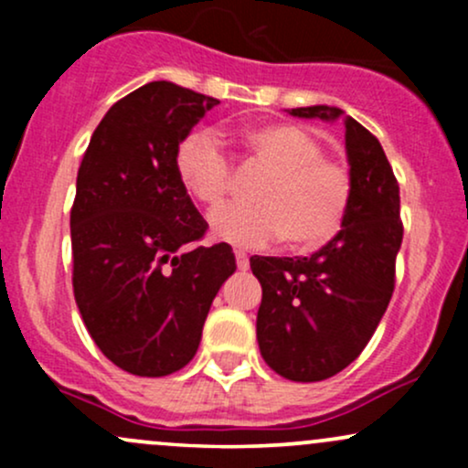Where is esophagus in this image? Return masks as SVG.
<instances>
[{"label":"esophagus","instance_id":"esophagus-1","mask_svg":"<svg viewBox=\"0 0 468 468\" xmlns=\"http://www.w3.org/2000/svg\"><path fill=\"white\" fill-rule=\"evenodd\" d=\"M235 264H238L239 271H246L249 268V255L244 250H235Z\"/></svg>","mask_w":468,"mask_h":468}]
</instances>
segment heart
I'll return each instance as SVG.
<instances>
[{"mask_svg":"<svg viewBox=\"0 0 468 468\" xmlns=\"http://www.w3.org/2000/svg\"><path fill=\"white\" fill-rule=\"evenodd\" d=\"M244 147L268 178L252 193L255 204H229L213 213L211 233L244 249L279 238L294 252L330 244L350 211V169L325 158L319 138L297 125L257 127L244 136ZM174 163L180 185L197 204L216 208L229 196L233 166L213 133L193 132L182 138Z\"/></svg>","mask_w":468,"mask_h":468,"instance_id":"b5f03b06","label":"heart"}]
</instances>
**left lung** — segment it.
Returning a JSON list of instances; mask_svg holds the SVG:
<instances>
[{"label":"left lung","instance_id":"8db88e82","mask_svg":"<svg viewBox=\"0 0 468 468\" xmlns=\"http://www.w3.org/2000/svg\"><path fill=\"white\" fill-rule=\"evenodd\" d=\"M288 114L341 118L354 182L346 224L330 244L310 257H250L261 283V356L283 378L314 383L346 369L388 310L402 244L400 191L378 138L346 112L310 105Z\"/></svg>","mask_w":468,"mask_h":468}]
</instances>
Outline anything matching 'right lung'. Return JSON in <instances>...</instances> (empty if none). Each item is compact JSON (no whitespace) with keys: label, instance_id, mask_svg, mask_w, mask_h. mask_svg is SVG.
Returning <instances> with one entry per match:
<instances>
[{"label":"right lung","instance_id":"add662e5","mask_svg":"<svg viewBox=\"0 0 468 468\" xmlns=\"http://www.w3.org/2000/svg\"><path fill=\"white\" fill-rule=\"evenodd\" d=\"M219 103L152 80L110 107L77 176L69 213L74 299L99 350L125 372L166 376L196 356L235 272L229 244L193 246L208 224L176 174V149Z\"/></svg>","mask_w":468,"mask_h":468}]
</instances>
